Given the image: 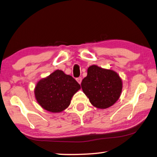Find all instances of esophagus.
Listing matches in <instances>:
<instances>
[{"label":"esophagus","mask_w":157,"mask_h":157,"mask_svg":"<svg viewBox=\"0 0 157 157\" xmlns=\"http://www.w3.org/2000/svg\"><path fill=\"white\" fill-rule=\"evenodd\" d=\"M76 81L78 82L79 84L81 83V81H82V78L81 77H78V78H76Z\"/></svg>","instance_id":"34e87169"}]
</instances>
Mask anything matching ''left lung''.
<instances>
[{
    "label": "left lung",
    "instance_id": "obj_1",
    "mask_svg": "<svg viewBox=\"0 0 157 157\" xmlns=\"http://www.w3.org/2000/svg\"><path fill=\"white\" fill-rule=\"evenodd\" d=\"M81 87L91 105L98 109H106L119 99L122 82L113 70L94 65L87 69V75L82 79Z\"/></svg>",
    "mask_w": 157,
    "mask_h": 157
}]
</instances>
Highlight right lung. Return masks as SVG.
Returning a JSON list of instances; mask_svg holds the SVG:
<instances>
[{
	"label": "right lung",
	"instance_id": "1",
	"mask_svg": "<svg viewBox=\"0 0 157 157\" xmlns=\"http://www.w3.org/2000/svg\"><path fill=\"white\" fill-rule=\"evenodd\" d=\"M80 89L81 85L72 76L57 70L37 82L35 96L43 109L59 113L68 107L74 94Z\"/></svg>",
	"mask_w": 157,
	"mask_h": 157
}]
</instances>
